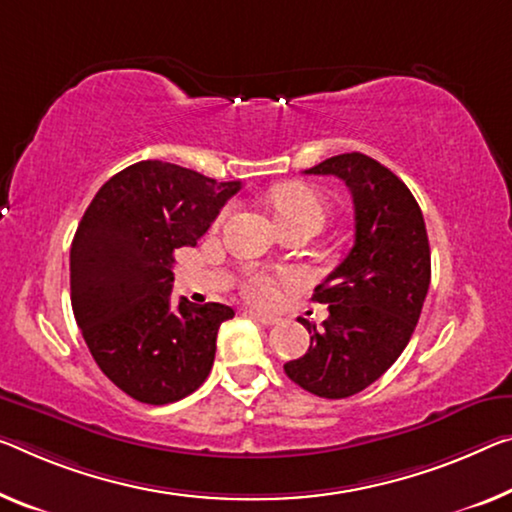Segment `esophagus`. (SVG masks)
Returning a JSON list of instances; mask_svg holds the SVG:
<instances>
[{"instance_id": "34e87169", "label": "esophagus", "mask_w": 512, "mask_h": 512, "mask_svg": "<svg viewBox=\"0 0 512 512\" xmlns=\"http://www.w3.org/2000/svg\"><path fill=\"white\" fill-rule=\"evenodd\" d=\"M249 318H254L258 322H263V325H274L279 318L277 316H267V313H261V311H247Z\"/></svg>"}]
</instances>
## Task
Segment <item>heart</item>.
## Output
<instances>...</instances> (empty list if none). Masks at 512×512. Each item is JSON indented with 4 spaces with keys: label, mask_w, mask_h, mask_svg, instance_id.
Instances as JSON below:
<instances>
[{
    "label": "heart",
    "mask_w": 512,
    "mask_h": 512,
    "mask_svg": "<svg viewBox=\"0 0 512 512\" xmlns=\"http://www.w3.org/2000/svg\"><path fill=\"white\" fill-rule=\"evenodd\" d=\"M272 206L277 212L281 226H293V224H316L322 226L327 215V206L322 201V196L313 190V187L304 183H286L272 190ZM231 208L222 210L217 224H222L229 217ZM245 295L251 302L258 304H270L277 297V281L270 274L254 272L249 274L245 281Z\"/></svg>",
    "instance_id": "heart-1"
}]
</instances>
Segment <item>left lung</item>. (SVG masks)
<instances>
[{
    "mask_svg": "<svg viewBox=\"0 0 512 512\" xmlns=\"http://www.w3.org/2000/svg\"><path fill=\"white\" fill-rule=\"evenodd\" d=\"M304 174L341 178L355 203V245L316 286L329 318L300 320L311 345L283 371L320 398L364 391L410 343L430 286V245L421 208L407 185L364 153H343Z\"/></svg>",
    "mask_w": 512,
    "mask_h": 512,
    "instance_id": "1",
    "label": "left lung"
}]
</instances>
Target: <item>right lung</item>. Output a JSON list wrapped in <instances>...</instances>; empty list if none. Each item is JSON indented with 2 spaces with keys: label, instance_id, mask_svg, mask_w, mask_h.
<instances>
[{
  "label": "right lung",
  "instance_id": "1",
  "mask_svg": "<svg viewBox=\"0 0 512 512\" xmlns=\"http://www.w3.org/2000/svg\"><path fill=\"white\" fill-rule=\"evenodd\" d=\"M240 180L171 162L119 171L86 208L70 247V302L100 371L130 398L167 405L206 382L231 306H171L176 249L194 247Z\"/></svg>",
  "mask_w": 512,
  "mask_h": 512
}]
</instances>
